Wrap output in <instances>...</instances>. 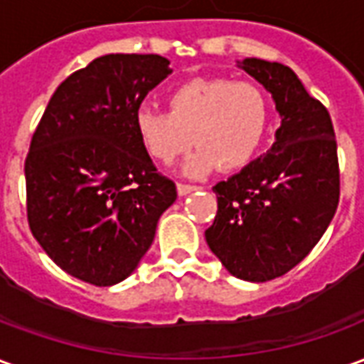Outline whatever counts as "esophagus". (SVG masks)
Wrapping results in <instances>:
<instances>
[{
	"label": "esophagus",
	"instance_id": "1",
	"mask_svg": "<svg viewBox=\"0 0 364 364\" xmlns=\"http://www.w3.org/2000/svg\"><path fill=\"white\" fill-rule=\"evenodd\" d=\"M195 189H197L195 185H185V183H177V193H179L181 197L189 195V193H193Z\"/></svg>",
	"mask_w": 364,
	"mask_h": 364
}]
</instances>
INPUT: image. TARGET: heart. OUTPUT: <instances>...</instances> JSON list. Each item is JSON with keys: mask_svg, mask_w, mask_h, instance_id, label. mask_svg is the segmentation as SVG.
<instances>
[{"mask_svg": "<svg viewBox=\"0 0 364 364\" xmlns=\"http://www.w3.org/2000/svg\"><path fill=\"white\" fill-rule=\"evenodd\" d=\"M169 111L140 107L136 134L151 158L173 161L195 144L198 150L183 171L200 175L218 166L224 171L247 166L259 151L269 127L267 95L252 82L228 77L189 80L167 99Z\"/></svg>", "mask_w": 364, "mask_h": 364, "instance_id": "heart-1", "label": "heart"}]
</instances>
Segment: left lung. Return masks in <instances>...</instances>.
Returning a JSON list of instances; mask_svg holds the SVG:
<instances>
[{
	"label": "left lung",
	"instance_id": "1",
	"mask_svg": "<svg viewBox=\"0 0 364 364\" xmlns=\"http://www.w3.org/2000/svg\"><path fill=\"white\" fill-rule=\"evenodd\" d=\"M240 68L273 95L281 127L271 150L213 191L218 210L206 244L230 273L265 282L296 267L339 203V164L328 109L289 66L245 58Z\"/></svg>",
	"mask_w": 364,
	"mask_h": 364
}]
</instances>
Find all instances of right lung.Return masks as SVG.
I'll list each match as a JSON object with an SVG mask.
<instances>
[{"label":"right lung","instance_id":"1","mask_svg":"<svg viewBox=\"0 0 364 364\" xmlns=\"http://www.w3.org/2000/svg\"><path fill=\"white\" fill-rule=\"evenodd\" d=\"M169 74V60L158 54L95 58L60 83L33 134L28 226L46 255L80 281H124L177 198L134 127L144 97Z\"/></svg>","mask_w":364,"mask_h":364}]
</instances>
